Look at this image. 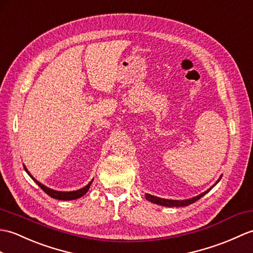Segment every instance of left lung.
Returning a JSON list of instances; mask_svg holds the SVG:
<instances>
[{
    "label": "left lung",
    "mask_w": 253,
    "mask_h": 253,
    "mask_svg": "<svg viewBox=\"0 0 253 253\" xmlns=\"http://www.w3.org/2000/svg\"><path fill=\"white\" fill-rule=\"evenodd\" d=\"M222 175L218 179V181L215 182V183L210 187V189H208L207 191H205L204 193L199 194V195L195 196V197H192V198H189V199H182V201H177V199H166V198H161V197H157V196H154V195H151V194H145V198L148 199L149 202L153 203V204H156V205H161V206H165V207H184V206H189V205L193 204L197 202L199 198H202L204 195H206V194L212 189V187L218 183V182L221 180Z\"/></svg>",
    "instance_id": "1"
}]
</instances>
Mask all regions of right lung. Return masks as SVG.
I'll return each mask as SVG.
<instances>
[{"mask_svg": "<svg viewBox=\"0 0 253 253\" xmlns=\"http://www.w3.org/2000/svg\"><path fill=\"white\" fill-rule=\"evenodd\" d=\"M23 168H25L27 173H28L29 175H30L31 179L41 187V189H42V190L47 194V195H49L50 197L55 198V199H59V201H73V199H78V198H80V197H82V196H84L85 194L88 192V190H89V187H90V185H91V183H92V181H93V179H92L86 186L82 187V189L76 190V191H71V192L56 191V190L49 189V187H47L46 185L42 184V183H41V182H39L37 179H34V178L32 177V174L28 171V169H27V167H26L25 165H23Z\"/></svg>", "mask_w": 253, "mask_h": 253, "instance_id": "right-lung-1", "label": "right lung"}]
</instances>
